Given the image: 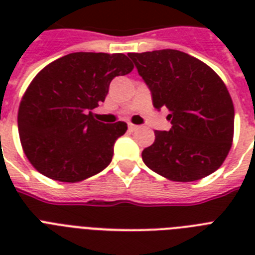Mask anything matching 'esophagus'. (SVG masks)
<instances>
[{
  "label": "esophagus",
  "mask_w": 255,
  "mask_h": 255,
  "mask_svg": "<svg viewBox=\"0 0 255 255\" xmlns=\"http://www.w3.org/2000/svg\"><path fill=\"white\" fill-rule=\"evenodd\" d=\"M139 126H135V124H132V123H129L128 124V129H129V131H136V129H139Z\"/></svg>",
  "instance_id": "esophagus-1"
}]
</instances>
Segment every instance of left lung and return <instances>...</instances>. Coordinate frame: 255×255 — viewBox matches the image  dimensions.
Wrapping results in <instances>:
<instances>
[{
  "mask_svg": "<svg viewBox=\"0 0 255 255\" xmlns=\"http://www.w3.org/2000/svg\"><path fill=\"white\" fill-rule=\"evenodd\" d=\"M151 90L156 110L167 108L169 131H155L144 164L172 181H196L221 167L232 148L233 100L222 79L197 58L165 49L129 53Z\"/></svg>",
  "mask_w": 255,
  "mask_h": 255,
  "instance_id": "1",
  "label": "left lung"
}]
</instances>
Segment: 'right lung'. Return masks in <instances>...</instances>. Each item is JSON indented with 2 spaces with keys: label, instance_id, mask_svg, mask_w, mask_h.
<instances>
[{
  "label": "right lung",
  "instance_id": "1",
  "mask_svg": "<svg viewBox=\"0 0 255 255\" xmlns=\"http://www.w3.org/2000/svg\"><path fill=\"white\" fill-rule=\"evenodd\" d=\"M133 65L124 54L71 53L35 75L22 96L18 131L26 157L43 176L78 182L111 163L127 124H104L92 110L104 102L115 77Z\"/></svg>",
  "mask_w": 255,
  "mask_h": 255
}]
</instances>
